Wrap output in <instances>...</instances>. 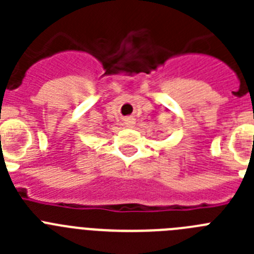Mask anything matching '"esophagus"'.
Here are the masks:
<instances>
[{"mask_svg": "<svg viewBox=\"0 0 254 254\" xmlns=\"http://www.w3.org/2000/svg\"><path fill=\"white\" fill-rule=\"evenodd\" d=\"M134 120L133 118H126L125 120V125H126V127H128V128H132V127H133L134 126Z\"/></svg>", "mask_w": 254, "mask_h": 254, "instance_id": "1", "label": "esophagus"}]
</instances>
